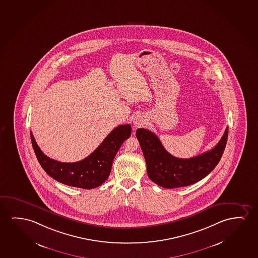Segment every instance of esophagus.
I'll list each match as a JSON object with an SVG mask.
<instances>
[{"mask_svg": "<svg viewBox=\"0 0 258 258\" xmlns=\"http://www.w3.org/2000/svg\"><path fill=\"white\" fill-rule=\"evenodd\" d=\"M146 123V119L144 116L142 115H138V116H135L134 118V125L135 127H141L142 125H144Z\"/></svg>", "mask_w": 258, "mask_h": 258, "instance_id": "obj_1", "label": "esophagus"}]
</instances>
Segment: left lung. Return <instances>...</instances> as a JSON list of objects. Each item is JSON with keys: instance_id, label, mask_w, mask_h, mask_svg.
<instances>
[{"instance_id": "left-lung-1", "label": "left lung", "mask_w": 258, "mask_h": 258, "mask_svg": "<svg viewBox=\"0 0 258 258\" xmlns=\"http://www.w3.org/2000/svg\"><path fill=\"white\" fill-rule=\"evenodd\" d=\"M136 137L145 157L149 178L164 188H176L195 184L213 171L225 150L228 127L213 149L188 159L171 156L158 137L147 129H138Z\"/></svg>"}]
</instances>
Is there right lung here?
<instances>
[{
  "label": "right lung",
  "mask_w": 258,
  "mask_h": 258,
  "mask_svg": "<svg viewBox=\"0 0 258 258\" xmlns=\"http://www.w3.org/2000/svg\"><path fill=\"white\" fill-rule=\"evenodd\" d=\"M131 133L130 124L118 125L94 152L76 163H61L47 157L37 145L32 132L30 135L37 159L51 178L70 186L92 189L102 185L109 178L113 160Z\"/></svg>",
  "instance_id": "1"
}]
</instances>
